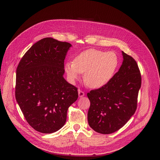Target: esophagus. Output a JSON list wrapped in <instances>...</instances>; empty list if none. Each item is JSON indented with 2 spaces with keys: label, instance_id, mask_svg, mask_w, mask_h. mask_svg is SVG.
Segmentation results:
<instances>
[{
  "label": "esophagus",
  "instance_id": "esophagus-1",
  "mask_svg": "<svg viewBox=\"0 0 160 160\" xmlns=\"http://www.w3.org/2000/svg\"><path fill=\"white\" fill-rule=\"evenodd\" d=\"M78 94H79V98H83V97L85 95L84 92L81 91L80 89L78 90Z\"/></svg>",
  "mask_w": 160,
  "mask_h": 160
}]
</instances>
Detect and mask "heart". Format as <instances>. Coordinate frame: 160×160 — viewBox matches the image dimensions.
<instances>
[{"label":"heart","instance_id":"heart-1","mask_svg":"<svg viewBox=\"0 0 160 160\" xmlns=\"http://www.w3.org/2000/svg\"><path fill=\"white\" fill-rule=\"evenodd\" d=\"M119 63V57L115 52L91 49L81 52L74 62H66L65 69L71 81L84 73L85 84L90 88L99 89L112 79Z\"/></svg>","mask_w":160,"mask_h":160}]
</instances>
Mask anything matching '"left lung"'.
I'll return each instance as SVG.
<instances>
[{
    "label": "left lung",
    "instance_id": "left-lung-1",
    "mask_svg": "<svg viewBox=\"0 0 160 160\" xmlns=\"http://www.w3.org/2000/svg\"><path fill=\"white\" fill-rule=\"evenodd\" d=\"M123 61L108 84L88 93L89 126L96 132L110 134L122 128L137 109L142 85L138 65L132 57L122 51Z\"/></svg>",
    "mask_w": 160,
    "mask_h": 160
}]
</instances>
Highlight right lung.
Masks as SVG:
<instances>
[{"label":"right lung","mask_w":160,"mask_h":160,"mask_svg":"<svg viewBox=\"0 0 160 160\" xmlns=\"http://www.w3.org/2000/svg\"><path fill=\"white\" fill-rule=\"evenodd\" d=\"M71 46L42 38L26 52L17 68V101L28 123L38 132L60 129L69 106L78 98L77 88L63 77L64 60Z\"/></svg>","instance_id":"add662e5"}]
</instances>
